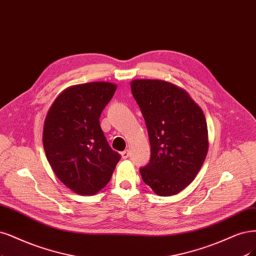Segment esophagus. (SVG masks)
I'll list each match as a JSON object with an SVG mask.
<instances>
[{"label":"esophagus","instance_id":"34e87169","mask_svg":"<svg viewBox=\"0 0 256 256\" xmlns=\"http://www.w3.org/2000/svg\"><path fill=\"white\" fill-rule=\"evenodd\" d=\"M120 154H122V158H129V156H130L129 150H124Z\"/></svg>","mask_w":256,"mask_h":256}]
</instances>
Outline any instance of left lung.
Returning <instances> with one entry per match:
<instances>
[{"label":"left lung","mask_w":256,"mask_h":256,"mask_svg":"<svg viewBox=\"0 0 256 256\" xmlns=\"http://www.w3.org/2000/svg\"><path fill=\"white\" fill-rule=\"evenodd\" d=\"M131 91L150 142V161L140 167V176L156 195H176L195 179L206 160L204 114L186 91L170 82L138 79L131 82Z\"/></svg>","instance_id":"left-lung-1"}]
</instances>
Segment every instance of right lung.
Returning a JSON list of instances; mask_svg holds the SVG:
<instances>
[{"label": "right lung", "mask_w": 256, "mask_h": 256, "mask_svg": "<svg viewBox=\"0 0 256 256\" xmlns=\"http://www.w3.org/2000/svg\"><path fill=\"white\" fill-rule=\"evenodd\" d=\"M116 86L90 82L68 88L48 110L43 147L55 174L79 195H93L110 181L120 154L109 146L100 118Z\"/></svg>", "instance_id": "add662e5"}]
</instances>
